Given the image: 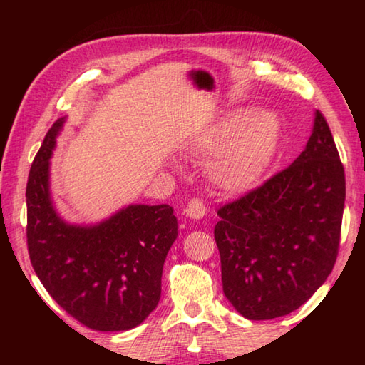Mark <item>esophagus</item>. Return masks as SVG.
<instances>
[{
    "instance_id": "34e87169",
    "label": "esophagus",
    "mask_w": 365,
    "mask_h": 365,
    "mask_svg": "<svg viewBox=\"0 0 365 365\" xmlns=\"http://www.w3.org/2000/svg\"><path fill=\"white\" fill-rule=\"evenodd\" d=\"M187 215L193 220H200L206 215V206L201 200H191L187 206Z\"/></svg>"
}]
</instances>
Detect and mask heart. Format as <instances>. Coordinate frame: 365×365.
Here are the masks:
<instances>
[{
  "instance_id": "obj_1",
  "label": "heart",
  "mask_w": 365,
  "mask_h": 365,
  "mask_svg": "<svg viewBox=\"0 0 365 365\" xmlns=\"http://www.w3.org/2000/svg\"><path fill=\"white\" fill-rule=\"evenodd\" d=\"M280 138V122L272 110H233L195 141V150L212 153L206 174L227 195H242L262 177Z\"/></svg>"
}]
</instances>
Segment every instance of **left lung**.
I'll list each match as a JSON object with an SVG mask.
<instances>
[{
	"instance_id": "8db88e82",
	"label": "left lung",
	"mask_w": 365,
	"mask_h": 365,
	"mask_svg": "<svg viewBox=\"0 0 365 365\" xmlns=\"http://www.w3.org/2000/svg\"><path fill=\"white\" fill-rule=\"evenodd\" d=\"M344 197L343 164L316 110L294 163L217 211L224 294L243 317L287 316L324 285L336 261Z\"/></svg>"
}]
</instances>
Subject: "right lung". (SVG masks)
<instances>
[{
  "mask_svg": "<svg viewBox=\"0 0 365 365\" xmlns=\"http://www.w3.org/2000/svg\"><path fill=\"white\" fill-rule=\"evenodd\" d=\"M49 128L27 182L30 262L51 298L88 329L130 330L156 309L164 261L178 235L168 205H128L98 224H71L51 200L49 159L64 127Z\"/></svg>",
  "mask_w": 365,
  "mask_h": 365,
  "instance_id": "right-lung-1",
  "label": "right lung"
}]
</instances>
